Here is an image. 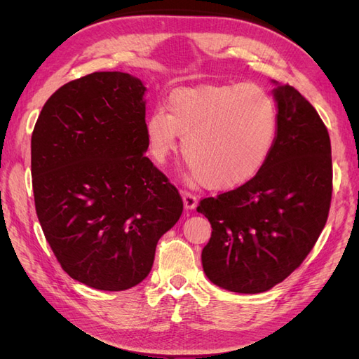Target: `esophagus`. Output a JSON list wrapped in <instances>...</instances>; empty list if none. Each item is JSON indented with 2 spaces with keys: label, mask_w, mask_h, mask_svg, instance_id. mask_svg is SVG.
<instances>
[{
  "label": "esophagus",
  "mask_w": 359,
  "mask_h": 359,
  "mask_svg": "<svg viewBox=\"0 0 359 359\" xmlns=\"http://www.w3.org/2000/svg\"><path fill=\"white\" fill-rule=\"evenodd\" d=\"M182 202H184V208L186 210H194L198 206V198L194 196L190 191H182Z\"/></svg>",
  "instance_id": "1"
}]
</instances>
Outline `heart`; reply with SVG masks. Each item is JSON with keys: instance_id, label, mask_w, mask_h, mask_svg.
Masks as SVG:
<instances>
[{"instance_id": "obj_1", "label": "heart", "mask_w": 359, "mask_h": 359, "mask_svg": "<svg viewBox=\"0 0 359 359\" xmlns=\"http://www.w3.org/2000/svg\"><path fill=\"white\" fill-rule=\"evenodd\" d=\"M165 109L147 119L151 154L157 161L178 148L190 177L211 190H232L262 170L277 135L271 95L253 83L201 85L173 90Z\"/></svg>"}]
</instances>
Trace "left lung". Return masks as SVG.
<instances>
[{
	"instance_id": "obj_1",
	"label": "left lung",
	"mask_w": 359,
	"mask_h": 359,
	"mask_svg": "<svg viewBox=\"0 0 359 359\" xmlns=\"http://www.w3.org/2000/svg\"><path fill=\"white\" fill-rule=\"evenodd\" d=\"M274 99L277 135L262 170L244 186L205 198L198 206L212 227L202 250L203 271L214 285L231 292L260 293L281 283L311 252L328 219V130L293 86L278 85Z\"/></svg>"
}]
</instances>
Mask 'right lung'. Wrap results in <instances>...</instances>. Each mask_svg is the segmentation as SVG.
Wrapping results in <instances>:
<instances>
[{
  "mask_svg": "<svg viewBox=\"0 0 359 359\" xmlns=\"http://www.w3.org/2000/svg\"><path fill=\"white\" fill-rule=\"evenodd\" d=\"M147 88L121 72L62 85L31 137L36 212L66 273L99 290H126L153 268L182 199L144 154Z\"/></svg>",
  "mask_w": 359,
  "mask_h": 359,
  "instance_id": "right-lung-1",
  "label": "right lung"
}]
</instances>
